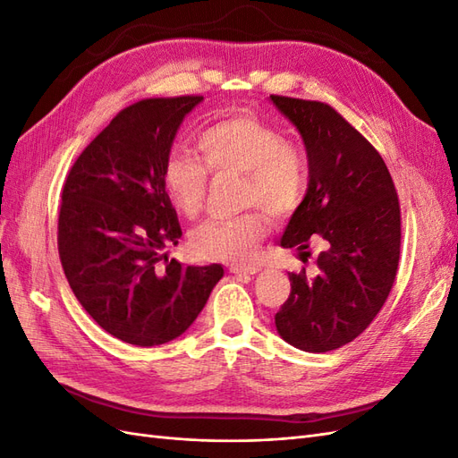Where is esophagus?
I'll use <instances>...</instances> for the list:
<instances>
[{
    "mask_svg": "<svg viewBox=\"0 0 458 458\" xmlns=\"http://www.w3.org/2000/svg\"><path fill=\"white\" fill-rule=\"evenodd\" d=\"M229 271H231V273H234V275H254V273H258V271H259V267H258V266H248V267H242V266H231V267H229Z\"/></svg>",
    "mask_w": 458,
    "mask_h": 458,
    "instance_id": "34e87169",
    "label": "esophagus"
}]
</instances>
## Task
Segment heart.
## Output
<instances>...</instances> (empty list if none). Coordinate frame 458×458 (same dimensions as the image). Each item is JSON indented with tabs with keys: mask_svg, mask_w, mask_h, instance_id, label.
<instances>
[{
	"mask_svg": "<svg viewBox=\"0 0 458 458\" xmlns=\"http://www.w3.org/2000/svg\"><path fill=\"white\" fill-rule=\"evenodd\" d=\"M200 158L172 150L164 160L162 185L179 212L195 217L204 204L208 170L242 174L241 204L261 206L276 219L293 216L306 199L310 162L279 128L250 113L219 118L199 133ZM267 231L258 208L237 216L210 217L191 233V248L202 259L244 263Z\"/></svg>",
	"mask_w": 458,
	"mask_h": 458,
	"instance_id": "heart-1",
	"label": "heart"
}]
</instances>
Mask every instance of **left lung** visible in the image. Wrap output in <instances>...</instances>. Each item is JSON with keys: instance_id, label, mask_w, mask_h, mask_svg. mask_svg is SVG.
I'll return each instance as SVG.
<instances>
[{"instance_id": "1", "label": "left lung", "mask_w": 458, "mask_h": 458, "mask_svg": "<svg viewBox=\"0 0 458 458\" xmlns=\"http://www.w3.org/2000/svg\"><path fill=\"white\" fill-rule=\"evenodd\" d=\"M306 145L310 183L283 248L323 242L315 276L288 273L290 296L275 315L281 338L310 353L338 350L378 315L399 266V199L378 150L327 103L271 95Z\"/></svg>"}]
</instances>
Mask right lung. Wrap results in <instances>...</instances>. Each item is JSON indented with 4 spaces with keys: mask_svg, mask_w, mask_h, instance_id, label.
Segmentation results:
<instances>
[{
    "mask_svg": "<svg viewBox=\"0 0 458 458\" xmlns=\"http://www.w3.org/2000/svg\"><path fill=\"white\" fill-rule=\"evenodd\" d=\"M200 101L158 97L120 110L63 187L57 244L66 281L97 325L141 348L182 336L224 276L219 263L183 267L164 254L182 239L164 160Z\"/></svg>",
    "mask_w": 458,
    "mask_h": 458,
    "instance_id": "obj_1",
    "label": "right lung"
}]
</instances>
